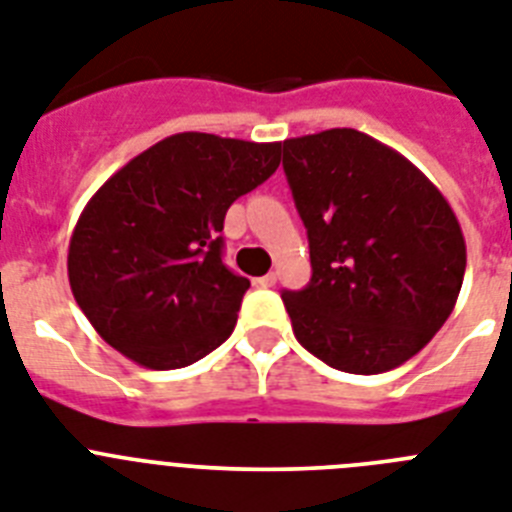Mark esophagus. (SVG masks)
<instances>
[{
  "label": "esophagus",
  "mask_w": 512,
  "mask_h": 512,
  "mask_svg": "<svg viewBox=\"0 0 512 512\" xmlns=\"http://www.w3.org/2000/svg\"><path fill=\"white\" fill-rule=\"evenodd\" d=\"M276 281H278L276 273H268V276L257 278V283H260V286H265V289H270V286H276Z\"/></svg>",
  "instance_id": "esophagus-1"
}]
</instances>
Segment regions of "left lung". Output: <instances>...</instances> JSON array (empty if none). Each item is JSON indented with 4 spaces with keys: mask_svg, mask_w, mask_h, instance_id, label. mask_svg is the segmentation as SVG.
<instances>
[{
    "mask_svg": "<svg viewBox=\"0 0 512 512\" xmlns=\"http://www.w3.org/2000/svg\"><path fill=\"white\" fill-rule=\"evenodd\" d=\"M312 281L283 291L296 341L351 375L401 367L461 294L466 242L453 208L409 158L349 127L283 140Z\"/></svg>",
    "mask_w": 512,
    "mask_h": 512,
    "instance_id": "8db88e82",
    "label": "left lung"
}]
</instances>
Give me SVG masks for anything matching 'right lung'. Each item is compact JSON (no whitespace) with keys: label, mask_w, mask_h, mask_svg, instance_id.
<instances>
[{"label":"right lung","mask_w":512,"mask_h":512,"mask_svg":"<svg viewBox=\"0 0 512 512\" xmlns=\"http://www.w3.org/2000/svg\"><path fill=\"white\" fill-rule=\"evenodd\" d=\"M281 163V143L179 132L98 187L67 252L75 302L103 341L148 369L218 349L249 281L221 260L223 218Z\"/></svg>","instance_id":"right-lung-1"}]
</instances>
